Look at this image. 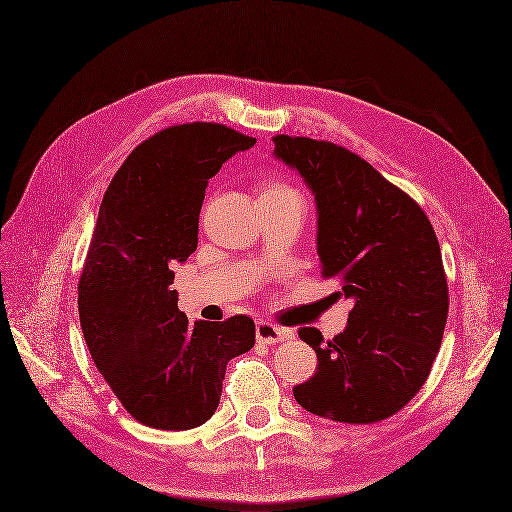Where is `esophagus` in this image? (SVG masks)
I'll return each mask as SVG.
<instances>
[{"label": "esophagus", "instance_id": "esophagus-1", "mask_svg": "<svg viewBox=\"0 0 512 512\" xmlns=\"http://www.w3.org/2000/svg\"><path fill=\"white\" fill-rule=\"evenodd\" d=\"M293 337V331L289 329H280L272 323H257V342L266 344V346H274L280 342H287V339Z\"/></svg>", "mask_w": 512, "mask_h": 512}]
</instances>
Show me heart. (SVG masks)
<instances>
[{"instance_id":"1","label":"heart","mask_w":512,"mask_h":512,"mask_svg":"<svg viewBox=\"0 0 512 512\" xmlns=\"http://www.w3.org/2000/svg\"><path fill=\"white\" fill-rule=\"evenodd\" d=\"M263 194H278V196H299L301 198V194L297 192L295 187H291V185H287V183H272V185H268L266 187V192Z\"/></svg>"}]
</instances>
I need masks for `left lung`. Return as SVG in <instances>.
I'll return each instance as SVG.
<instances>
[{
  "label": "left lung",
  "mask_w": 512,
  "mask_h": 512,
  "mask_svg": "<svg viewBox=\"0 0 512 512\" xmlns=\"http://www.w3.org/2000/svg\"><path fill=\"white\" fill-rule=\"evenodd\" d=\"M274 145L314 196L323 276L342 280L354 301L331 342L299 329L318 367L293 388L295 401L344 424L386 420L420 392L441 348L449 297L437 234L418 204L352 151L289 135Z\"/></svg>",
  "instance_id": "left-lung-1"
}]
</instances>
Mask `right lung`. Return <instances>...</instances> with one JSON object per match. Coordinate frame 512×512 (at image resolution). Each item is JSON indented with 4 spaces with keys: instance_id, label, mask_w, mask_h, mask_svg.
<instances>
[{
    "instance_id": "obj_1",
    "label": "right lung",
    "mask_w": 512,
    "mask_h": 512,
    "mask_svg": "<svg viewBox=\"0 0 512 512\" xmlns=\"http://www.w3.org/2000/svg\"><path fill=\"white\" fill-rule=\"evenodd\" d=\"M257 141L221 124H181L141 143L103 196L78 289L94 365L137 422L189 430L211 420L225 365L255 346L244 314L223 323L179 310L175 263L198 246L208 179Z\"/></svg>"
}]
</instances>
